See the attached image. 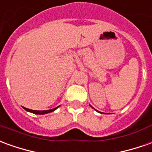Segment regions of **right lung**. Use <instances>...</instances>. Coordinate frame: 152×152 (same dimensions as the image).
<instances>
[{
    "label": "right lung",
    "mask_w": 152,
    "mask_h": 152,
    "mask_svg": "<svg viewBox=\"0 0 152 152\" xmlns=\"http://www.w3.org/2000/svg\"><path fill=\"white\" fill-rule=\"evenodd\" d=\"M58 109V107L57 108H55V109H49V110H43V111H40V110H32V109H26V108H24V109L26 110V111H28V112H31V113H36V114H45V113H50V112H53L54 111L55 109Z\"/></svg>",
    "instance_id": "add662e5"
}]
</instances>
